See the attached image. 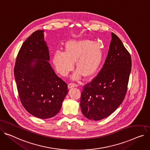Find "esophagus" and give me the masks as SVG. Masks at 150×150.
<instances>
[{"label": "esophagus", "instance_id": "1", "mask_svg": "<svg viewBox=\"0 0 150 150\" xmlns=\"http://www.w3.org/2000/svg\"><path fill=\"white\" fill-rule=\"evenodd\" d=\"M77 86H78V84H75V83H69V85H68V87H69V88L74 87H77Z\"/></svg>", "mask_w": 150, "mask_h": 150}]
</instances>
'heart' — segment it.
<instances>
[{"label": "heart", "instance_id": "obj_1", "mask_svg": "<svg viewBox=\"0 0 150 150\" xmlns=\"http://www.w3.org/2000/svg\"><path fill=\"white\" fill-rule=\"evenodd\" d=\"M103 51L99 45L90 40H72L66 44L65 52L57 50L53 57V63L57 71L66 76L74 66L78 68L73 75L78 79L82 74L85 76L93 75L101 64Z\"/></svg>", "mask_w": 150, "mask_h": 150}]
</instances>
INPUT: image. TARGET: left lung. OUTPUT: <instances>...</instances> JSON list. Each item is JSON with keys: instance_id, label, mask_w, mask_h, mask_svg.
<instances>
[{"instance_id": "obj_1", "label": "left lung", "mask_w": 150, "mask_h": 150, "mask_svg": "<svg viewBox=\"0 0 150 150\" xmlns=\"http://www.w3.org/2000/svg\"><path fill=\"white\" fill-rule=\"evenodd\" d=\"M132 69V58L119 38L112 33L105 63L81 92L80 107L88 119L99 121L113 113L125 98Z\"/></svg>"}]
</instances>
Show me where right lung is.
<instances>
[{"instance_id":"obj_1","label":"right lung","mask_w":150,"mask_h":150,"mask_svg":"<svg viewBox=\"0 0 150 150\" xmlns=\"http://www.w3.org/2000/svg\"><path fill=\"white\" fill-rule=\"evenodd\" d=\"M43 30L33 33L17 56L14 76L21 101L32 115L47 119L60 110L68 92L67 84L49 64V53Z\"/></svg>"}]
</instances>
